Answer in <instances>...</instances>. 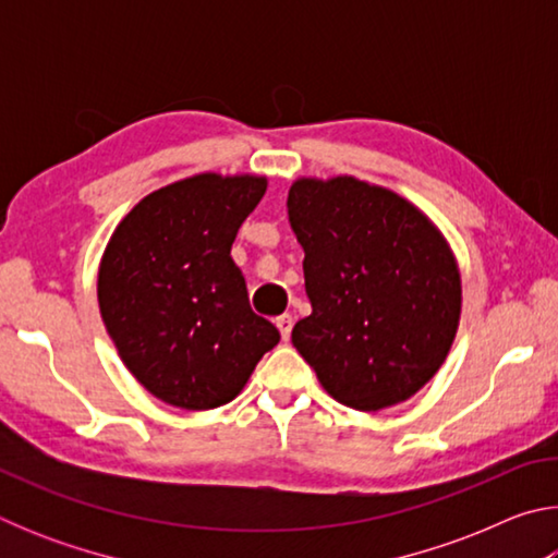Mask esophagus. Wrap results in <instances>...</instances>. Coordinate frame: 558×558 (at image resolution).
I'll return each instance as SVG.
<instances>
[{
    "mask_svg": "<svg viewBox=\"0 0 558 558\" xmlns=\"http://www.w3.org/2000/svg\"><path fill=\"white\" fill-rule=\"evenodd\" d=\"M276 327L280 329V337L286 339H290V332H292V317L290 315H280V317H276Z\"/></svg>",
    "mask_w": 558,
    "mask_h": 558,
    "instance_id": "1",
    "label": "esophagus"
}]
</instances>
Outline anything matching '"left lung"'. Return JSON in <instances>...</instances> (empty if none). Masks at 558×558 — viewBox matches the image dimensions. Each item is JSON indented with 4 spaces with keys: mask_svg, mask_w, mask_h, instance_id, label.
Listing matches in <instances>:
<instances>
[{
    "mask_svg": "<svg viewBox=\"0 0 558 558\" xmlns=\"http://www.w3.org/2000/svg\"><path fill=\"white\" fill-rule=\"evenodd\" d=\"M288 219L313 305L292 344L323 389L356 411L411 399L446 362L460 323L446 235L391 189L347 174L298 179Z\"/></svg>",
    "mask_w": 558,
    "mask_h": 558,
    "instance_id": "obj_1",
    "label": "left lung"
}]
</instances>
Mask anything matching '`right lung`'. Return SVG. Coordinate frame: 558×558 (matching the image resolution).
Instances as JSON below:
<instances>
[{
	"mask_svg": "<svg viewBox=\"0 0 558 558\" xmlns=\"http://www.w3.org/2000/svg\"><path fill=\"white\" fill-rule=\"evenodd\" d=\"M266 177L204 172L147 194L118 223L98 305L128 372L159 401L206 411L233 401L280 332L248 305L231 245Z\"/></svg>",
	"mask_w": 558,
	"mask_h": 558,
	"instance_id": "1",
	"label": "right lung"
}]
</instances>
